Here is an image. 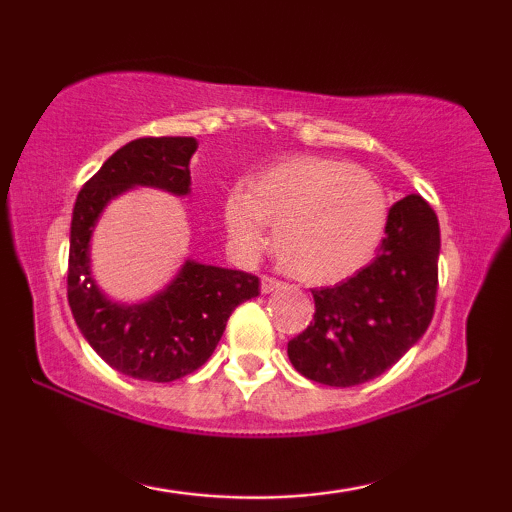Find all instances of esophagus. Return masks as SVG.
<instances>
[{"label":"esophagus","mask_w":512,"mask_h":512,"mask_svg":"<svg viewBox=\"0 0 512 512\" xmlns=\"http://www.w3.org/2000/svg\"><path fill=\"white\" fill-rule=\"evenodd\" d=\"M277 289H282V282H279L277 277H270V275H263L261 277V291L263 293H272V291H277Z\"/></svg>","instance_id":"1"}]
</instances>
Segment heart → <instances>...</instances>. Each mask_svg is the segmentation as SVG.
<instances>
[{"mask_svg":"<svg viewBox=\"0 0 512 512\" xmlns=\"http://www.w3.org/2000/svg\"><path fill=\"white\" fill-rule=\"evenodd\" d=\"M389 221L387 193L375 174L345 160L300 156L284 160L254 181L251 191L226 200V226L247 251L268 244L305 284L352 277L380 247Z\"/></svg>","mask_w":512,"mask_h":512,"instance_id":"b5f03b06","label":"heart"}]
</instances>
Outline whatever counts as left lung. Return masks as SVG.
Listing matches in <instances>:
<instances>
[{
  "instance_id": "obj_1",
  "label": "left lung",
  "mask_w": 512,
  "mask_h": 512,
  "mask_svg": "<svg viewBox=\"0 0 512 512\" xmlns=\"http://www.w3.org/2000/svg\"><path fill=\"white\" fill-rule=\"evenodd\" d=\"M438 216L422 195L389 209L375 261L345 282L312 289L314 319L289 340L293 368L328 387H354L389 370L433 319Z\"/></svg>"
}]
</instances>
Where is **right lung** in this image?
<instances>
[{
	"mask_svg": "<svg viewBox=\"0 0 512 512\" xmlns=\"http://www.w3.org/2000/svg\"><path fill=\"white\" fill-rule=\"evenodd\" d=\"M193 137H139L125 144L76 195L69 233L67 298L90 347L118 373L146 382H174L198 370L219 345L230 314L258 296V277L188 261L149 303H109L90 279L88 240L102 207L130 186L186 195Z\"/></svg>",
	"mask_w": 512,
	"mask_h": 512,
	"instance_id": "add662e5",
	"label": "right lung"
}]
</instances>
